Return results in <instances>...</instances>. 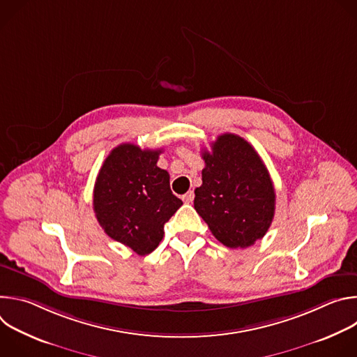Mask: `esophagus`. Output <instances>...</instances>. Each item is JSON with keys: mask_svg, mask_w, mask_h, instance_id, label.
Wrapping results in <instances>:
<instances>
[{"mask_svg": "<svg viewBox=\"0 0 357 357\" xmlns=\"http://www.w3.org/2000/svg\"><path fill=\"white\" fill-rule=\"evenodd\" d=\"M182 199H183V202H185V203H192V202H193V199H195V193H193V190H189L188 193H185V195L182 196Z\"/></svg>", "mask_w": 357, "mask_h": 357, "instance_id": "obj_1", "label": "esophagus"}]
</instances>
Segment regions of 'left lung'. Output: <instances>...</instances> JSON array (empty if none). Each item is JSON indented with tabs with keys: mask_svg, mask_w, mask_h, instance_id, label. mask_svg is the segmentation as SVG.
I'll return each mask as SVG.
<instances>
[{
	"mask_svg": "<svg viewBox=\"0 0 357 357\" xmlns=\"http://www.w3.org/2000/svg\"><path fill=\"white\" fill-rule=\"evenodd\" d=\"M202 185L193 205L212 234L226 247L245 248L263 238L275 212L270 174L254 149L236 134H222L203 151Z\"/></svg>",
	"mask_w": 357,
	"mask_h": 357,
	"instance_id": "8db88e82",
	"label": "left lung"
}]
</instances>
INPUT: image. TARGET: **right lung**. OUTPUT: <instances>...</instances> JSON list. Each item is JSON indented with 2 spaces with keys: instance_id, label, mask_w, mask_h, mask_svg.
<instances>
[{
  "instance_id": "obj_1",
  "label": "right lung",
  "mask_w": 357,
  "mask_h": 357,
  "mask_svg": "<svg viewBox=\"0 0 357 357\" xmlns=\"http://www.w3.org/2000/svg\"><path fill=\"white\" fill-rule=\"evenodd\" d=\"M161 152L121 144L105 160L94 183L97 222L138 256L158 247L164 225L182 206L171 190L169 174L157 167Z\"/></svg>"
}]
</instances>
